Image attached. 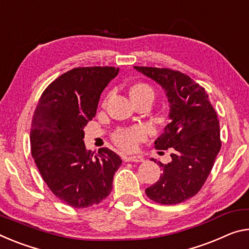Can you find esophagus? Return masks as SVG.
Segmentation results:
<instances>
[{
  "label": "esophagus",
  "mask_w": 249,
  "mask_h": 249,
  "mask_svg": "<svg viewBox=\"0 0 249 249\" xmlns=\"http://www.w3.org/2000/svg\"><path fill=\"white\" fill-rule=\"evenodd\" d=\"M126 161H135V163H142L144 159L142 156H126L124 159Z\"/></svg>",
  "instance_id": "esophagus-1"
}]
</instances>
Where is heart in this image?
Here are the masks:
<instances>
[{
  "instance_id": "heart-1",
  "label": "heart",
  "mask_w": 249,
  "mask_h": 249,
  "mask_svg": "<svg viewBox=\"0 0 249 249\" xmlns=\"http://www.w3.org/2000/svg\"><path fill=\"white\" fill-rule=\"evenodd\" d=\"M131 96L133 101L140 100L143 97L154 98V90L144 83H139L132 86ZM147 136V132L142 126H135L131 128H118L113 134V141L118 147L124 149V151H134L137 148V146L141 142L145 141Z\"/></svg>"
}]
</instances>
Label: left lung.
Here are the masks:
<instances>
[{
    "instance_id": "1",
    "label": "left lung",
    "mask_w": 249,
    "mask_h": 249,
    "mask_svg": "<svg viewBox=\"0 0 249 249\" xmlns=\"http://www.w3.org/2000/svg\"><path fill=\"white\" fill-rule=\"evenodd\" d=\"M159 83L169 102V123L155 141L156 149H169L172 160L159 161L160 179L146 188L155 203L174 205L195 196L214 166L220 142L219 121L198 83L172 69L134 66Z\"/></svg>"
}]
</instances>
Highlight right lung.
I'll use <instances>...</instances> for the list:
<instances>
[{"instance_id": "add662e5", "label": "right lung", "mask_w": 249, "mask_h": 249, "mask_svg": "<svg viewBox=\"0 0 249 249\" xmlns=\"http://www.w3.org/2000/svg\"><path fill=\"white\" fill-rule=\"evenodd\" d=\"M117 74L112 66L71 70L47 86L35 108L30 135L34 161L51 192L74 208L105 199L122 164L115 152L103 147L94 155L83 141L102 92Z\"/></svg>"}]
</instances>
